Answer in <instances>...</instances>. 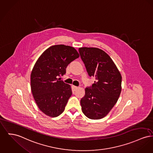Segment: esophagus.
<instances>
[{"label":"esophagus","mask_w":153,"mask_h":153,"mask_svg":"<svg viewBox=\"0 0 153 153\" xmlns=\"http://www.w3.org/2000/svg\"><path fill=\"white\" fill-rule=\"evenodd\" d=\"M73 89L74 91H76V90H77V88H78V87H76V86H73Z\"/></svg>","instance_id":"1"}]
</instances>
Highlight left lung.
Listing matches in <instances>:
<instances>
[{
  "instance_id": "obj_1",
  "label": "left lung",
  "mask_w": 153,
  "mask_h": 153,
  "mask_svg": "<svg viewBox=\"0 0 153 153\" xmlns=\"http://www.w3.org/2000/svg\"><path fill=\"white\" fill-rule=\"evenodd\" d=\"M79 51L88 75L96 80L92 86L85 89V95L80 100L82 111L90 119H101L117 103L121 91L122 77L104 51L81 47Z\"/></svg>"
}]
</instances>
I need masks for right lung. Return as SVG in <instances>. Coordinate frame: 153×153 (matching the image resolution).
I'll list each match as a JSON object with an SVG mask.
<instances>
[{
    "instance_id": "add662e5",
    "label": "right lung",
    "mask_w": 153,
    "mask_h": 153,
    "mask_svg": "<svg viewBox=\"0 0 153 153\" xmlns=\"http://www.w3.org/2000/svg\"><path fill=\"white\" fill-rule=\"evenodd\" d=\"M79 57L74 48L60 45L49 47L37 60L30 75V87L37 106L46 115L57 117L64 111L72 89L58 77Z\"/></svg>"
}]
</instances>
